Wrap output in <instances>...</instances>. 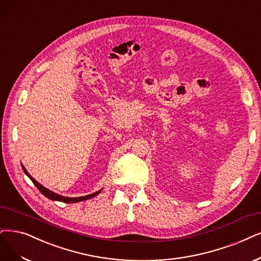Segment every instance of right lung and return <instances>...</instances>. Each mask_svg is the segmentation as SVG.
<instances>
[{"instance_id": "right-lung-1", "label": "right lung", "mask_w": 261, "mask_h": 261, "mask_svg": "<svg viewBox=\"0 0 261 261\" xmlns=\"http://www.w3.org/2000/svg\"><path fill=\"white\" fill-rule=\"evenodd\" d=\"M21 167H22V169H23L25 174L29 176V178H30V179L33 181V184L37 187V189L40 190L45 197H47L48 199H50V200L61 201V202H65V203H75V202H80V201H84V200H87V199H91V198H93L94 196L99 195L100 192H101V191H96V192H94V194H92V195L85 196V197H80V198H69V197H63V196H60V195H57V194H55V192H53V191H50V190H48L47 188H45L44 186H42L41 184H38V182H37L30 174H29L28 171L24 169V167H23V166H21Z\"/></svg>"}]
</instances>
